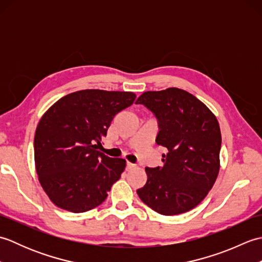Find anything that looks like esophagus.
Masks as SVG:
<instances>
[{
  "label": "esophagus",
  "instance_id": "obj_1",
  "mask_svg": "<svg viewBox=\"0 0 262 262\" xmlns=\"http://www.w3.org/2000/svg\"><path fill=\"white\" fill-rule=\"evenodd\" d=\"M135 164H133V163H130V162H127L126 163V170L127 171H129V170H133V169H134L135 168Z\"/></svg>",
  "mask_w": 262,
  "mask_h": 262
}]
</instances>
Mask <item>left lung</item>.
<instances>
[{"label": "left lung", "instance_id": "1", "mask_svg": "<svg viewBox=\"0 0 262 262\" xmlns=\"http://www.w3.org/2000/svg\"><path fill=\"white\" fill-rule=\"evenodd\" d=\"M136 103L157 117L155 142L168 149L163 166L145 168L147 181L137 189L138 197L161 215L186 213L207 196L219 176V121L200 100L178 88L144 92Z\"/></svg>", "mask_w": 262, "mask_h": 262}]
</instances>
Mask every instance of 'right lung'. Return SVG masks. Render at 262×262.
Listing matches in <instances>:
<instances>
[{
	"instance_id": "obj_1",
	"label": "right lung",
	"mask_w": 262,
	"mask_h": 262,
	"mask_svg": "<svg viewBox=\"0 0 262 262\" xmlns=\"http://www.w3.org/2000/svg\"><path fill=\"white\" fill-rule=\"evenodd\" d=\"M135 98L133 92L82 90L60 98L43 114L33 141L35 164L39 182L57 207L83 213L107 198L126 161L98 148L114 117Z\"/></svg>"
}]
</instances>
